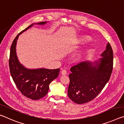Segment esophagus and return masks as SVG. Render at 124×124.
I'll return each mask as SVG.
<instances>
[{
  "label": "esophagus",
  "instance_id": "obj_1",
  "mask_svg": "<svg viewBox=\"0 0 124 124\" xmlns=\"http://www.w3.org/2000/svg\"><path fill=\"white\" fill-rule=\"evenodd\" d=\"M67 71L66 70H62L61 71V74L62 75H67Z\"/></svg>",
  "mask_w": 124,
  "mask_h": 124
}]
</instances>
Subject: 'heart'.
I'll use <instances>...</instances> for the list:
<instances>
[{
  "instance_id": "obj_1",
  "label": "heart",
  "mask_w": 124,
  "mask_h": 124,
  "mask_svg": "<svg viewBox=\"0 0 124 124\" xmlns=\"http://www.w3.org/2000/svg\"><path fill=\"white\" fill-rule=\"evenodd\" d=\"M85 39L87 40H90V38L89 37H86V38H85Z\"/></svg>"
}]
</instances>
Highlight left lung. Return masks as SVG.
Returning <instances> with one entry per match:
<instances>
[{
    "instance_id": "8db88e82",
    "label": "left lung",
    "mask_w": 124,
    "mask_h": 124,
    "mask_svg": "<svg viewBox=\"0 0 124 124\" xmlns=\"http://www.w3.org/2000/svg\"><path fill=\"white\" fill-rule=\"evenodd\" d=\"M102 58L94 63L84 61L71 67L68 95L77 104L94 99L103 89L112 74L113 52L108 43Z\"/></svg>"
}]
</instances>
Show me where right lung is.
<instances>
[{
	"instance_id": "add662e5",
	"label": "right lung",
	"mask_w": 124,
	"mask_h": 124,
	"mask_svg": "<svg viewBox=\"0 0 124 124\" xmlns=\"http://www.w3.org/2000/svg\"><path fill=\"white\" fill-rule=\"evenodd\" d=\"M46 23V22H41L35 24H44ZM33 25H30L21 32L14 39L10 48L9 63L10 74L19 91L26 97L37 100L47 95L50 84L58 77L60 69L29 70L18 61L16 52V42L18 36Z\"/></svg>"
}]
</instances>
